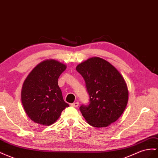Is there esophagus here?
Listing matches in <instances>:
<instances>
[{
	"label": "esophagus",
	"mask_w": 158,
	"mask_h": 158,
	"mask_svg": "<svg viewBox=\"0 0 158 158\" xmlns=\"http://www.w3.org/2000/svg\"><path fill=\"white\" fill-rule=\"evenodd\" d=\"M71 106H73V107H76V108H77L78 106H79V103H78V102H74V103L72 104H71Z\"/></svg>",
	"instance_id": "1"
}]
</instances>
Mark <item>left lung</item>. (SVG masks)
<instances>
[{"label":"left lung","instance_id":"1","mask_svg":"<svg viewBox=\"0 0 158 158\" xmlns=\"http://www.w3.org/2000/svg\"><path fill=\"white\" fill-rule=\"evenodd\" d=\"M76 69L84 78L89 96V104L80 108L87 123L100 128L116 122L124 112L129 96L120 72L100 57L89 58Z\"/></svg>","mask_w":158,"mask_h":158}]
</instances>
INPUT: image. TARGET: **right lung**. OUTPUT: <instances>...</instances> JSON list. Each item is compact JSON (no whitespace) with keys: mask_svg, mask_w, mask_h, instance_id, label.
Here are the masks:
<instances>
[{"mask_svg":"<svg viewBox=\"0 0 158 158\" xmlns=\"http://www.w3.org/2000/svg\"><path fill=\"white\" fill-rule=\"evenodd\" d=\"M66 65L54 59L37 64L24 81L21 101L29 118L38 124L52 125L69 105L63 100L58 85Z\"/></svg>","mask_w":158,"mask_h":158,"instance_id":"add662e5","label":"right lung"}]
</instances>
